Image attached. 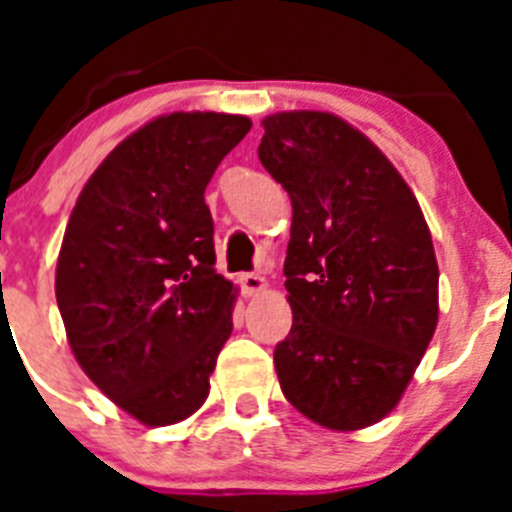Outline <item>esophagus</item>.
Masks as SVG:
<instances>
[{"label":"esophagus","instance_id":"obj_1","mask_svg":"<svg viewBox=\"0 0 512 512\" xmlns=\"http://www.w3.org/2000/svg\"><path fill=\"white\" fill-rule=\"evenodd\" d=\"M241 289H243V295L253 297V295H261L266 289V279L261 277V274H241Z\"/></svg>","mask_w":512,"mask_h":512}]
</instances>
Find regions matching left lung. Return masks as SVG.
<instances>
[{"label": "left lung", "instance_id": "left-lung-1", "mask_svg": "<svg viewBox=\"0 0 512 512\" xmlns=\"http://www.w3.org/2000/svg\"><path fill=\"white\" fill-rule=\"evenodd\" d=\"M261 125V164L292 200L279 384L312 423L359 431L392 413L436 330L431 230L390 158L346 120L297 110Z\"/></svg>", "mask_w": 512, "mask_h": 512}]
</instances>
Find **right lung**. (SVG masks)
<instances>
[{"label":"right lung","mask_w":512,"mask_h":512,"mask_svg":"<svg viewBox=\"0 0 512 512\" xmlns=\"http://www.w3.org/2000/svg\"><path fill=\"white\" fill-rule=\"evenodd\" d=\"M251 120L171 112L122 140L81 189L56 300L71 351L117 408L171 425L202 408L238 289L215 271L205 189Z\"/></svg>","instance_id":"obj_1"}]
</instances>
